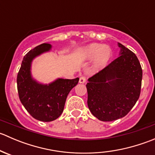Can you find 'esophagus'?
Instances as JSON below:
<instances>
[{
    "instance_id": "esophagus-1",
    "label": "esophagus",
    "mask_w": 155,
    "mask_h": 155,
    "mask_svg": "<svg viewBox=\"0 0 155 155\" xmlns=\"http://www.w3.org/2000/svg\"><path fill=\"white\" fill-rule=\"evenodd\" d=\"M85 81H86V78H85V76H82L79 78V83H85Z\"/></svg>"
}]
</instances>
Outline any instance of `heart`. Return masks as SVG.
<instances>
[{
	"label": "heart",
	"instance_id": "obj_1",
	"mask_svg": "<svg viewBox=\"0 0 155 155\" xmlns=\"http://www.w3.org/2000/svg\"><path fill=\"white\" fill-rule=\"evenodd\" d=\"M83 58L91 60L94 58L95 68H102L107 65L112 57V51L107 46L92 43L87 46L81 54Z\"/></svg>",
	"mask_w": 155,
	"mask_h": 155
}]
</instances>
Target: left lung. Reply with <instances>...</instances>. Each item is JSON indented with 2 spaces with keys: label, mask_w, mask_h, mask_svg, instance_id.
Instances as JSON below:
<instances>
[{
  "label": "left lung",
  "mask_w": 155,
  "mask_h": 155,
  "mask_svg": "<svg viewBox=\"0 0 155 155\" xmlns=\"http://www.w3.org/2000/svg\"><path fill=\"white\" fill-rule=\"evenodd\" d=\"M120 56L88 79L87 106L103 121L124 117L138 101L143 70L137 55L122 44Z\"/></svg>",
  "instance_id": "8db88e82"
}]
</instances>
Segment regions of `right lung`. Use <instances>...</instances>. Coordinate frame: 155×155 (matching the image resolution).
<instances>
[{"label": "right lung", "instance_id": "obj_1", "mask_svg": "<svg viewBox=\"0 0 155 155\" xmlns=\"http://www.w3.org/2000/svg\"><path fill=\"white\" fill-rule=\"evenodd\" d=\"M51 48L49 43H43L29 51L25 55L17 75L21 103L33 118L46 122L54 121L61 115L69 92L79 80V78L58 79L48 85H43L33 79L31 73L33 59Z\"/></svg>", "mask_w": 155, "mask_h": 155}]
</instances>
